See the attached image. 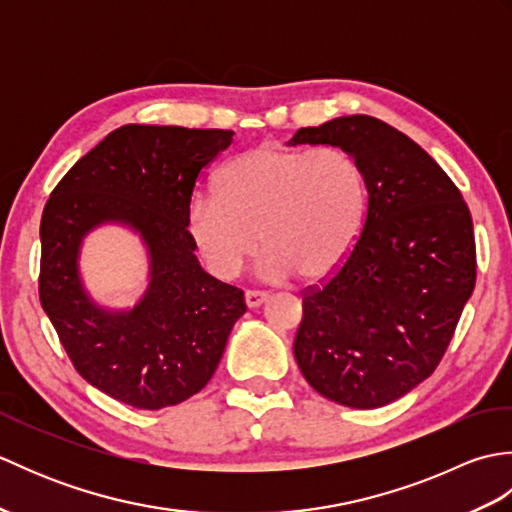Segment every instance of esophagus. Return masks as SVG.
Wrapping results in <instances>:
<instances>
[{"label":"esophagus","instance_id":"34e87169","mask_svg":"<svg viewBox=\"0 0 512 512\" xmlns=\"http://www.w3.org/2000/svg\"><path fill=\"white\" fill-rule=\"evenodd\" d=\"M246 306L248 308H259L262 303L268 299V292H262V290H246Z\"/></svg>","mask_w":512,"mask_h":512}]
</instances>
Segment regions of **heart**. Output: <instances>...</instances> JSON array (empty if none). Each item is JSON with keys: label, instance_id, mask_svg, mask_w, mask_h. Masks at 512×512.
I'll return each mask as SVG.
<instances>
[{"label": "heart", "instance_id": "1", "mask_svg": "<svg viewBox=\"0 0 512 512\" xmlns=\"http://www.w3.org/2000/svg\"><path fill=\"white\" fill-rule=\"evenodd\" d=\"M215 193L195 195L187 228L220 279L237 277L262 239L264 279H323L345 264L365 226V176L336 147L244 151L217 173Z\"/></svg>", "mask_w": 512, "mask_h": 512}]
</instances>
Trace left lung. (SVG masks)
<instances>
[{
	"mask_svg": "<svg viewBox=\"0 0 512 512\" xmlns=\"http://www.w3.org/2000/svg\"><path fill=\"white\" fill-rule=\"evenodd\" d=\"M288 145L339 147L367 184L352 255L303 297L297 365L332 402L385 407L433 374L473 295L469 206L427 151L374 116L301 127Z\"/></svg>",
	"mask_w": 512,
	"mask_h": 512,
	"instance_id": "obj_1",
	"label": "left lung"
}]
</instances>
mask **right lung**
<instances>
[{"label":"right lung","instance_id":"1","mask_svg":"<svg viewBox=\"0 0 512 512\" xmlns=\"http://www.w3.org/2000/svg\"><path fill=\"white\" fill-rule=\"evenodd\" d=\"M224 129L123 125L65 173L41 217L39 299L88 383L136 409H165L209 383L244 292L204 273L187 228L195 180L233 143ZM132 230L148 253V288L107 309L80 273L84 237Z\"/></svg>","mask_w":512,"mask_h":512}]
</instances>
